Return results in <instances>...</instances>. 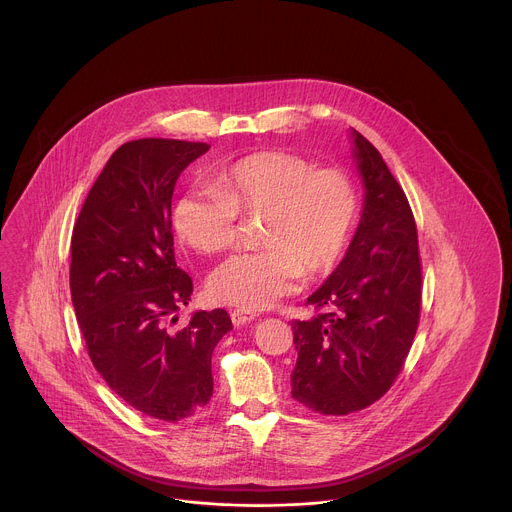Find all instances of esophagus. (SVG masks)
<instances>
[{
    "label": "esophagus",
    "instance_id": "esophagus-1",
    "mask_svg": "<svg viewBox=\"0 0 512 512\" xmlns=\"http://www.w3.org/2000/svg\"><path fill=\"white\" fill-rule=\"evenodd\" d=\"M230 319H232V323H234L236 327H240V325H246V323L254 321V319H256V313L246 311V309H234V311H230Z\"/></svg>",
    "mask_w": 512,
    "mask_h": 512
}]
</instances>
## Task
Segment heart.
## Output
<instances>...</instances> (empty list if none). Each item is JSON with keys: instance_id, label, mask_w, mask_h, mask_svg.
<instances>
[{"instance_id": "heart-1", "label": "heart", "mask_w": 512, "mask_h": 512, "mask_svg": "<svg viewBox=\"0 0 512 512\" xmlns=\"http://www.w3.org/2000/svg\"><path fill=\"white\" fill-rule=\"evenodd\" d=\"M240 219L260 217L256 252L226 260L209 280L215 301L248 311L292 293L303 274L331 272L359 217V195L337 167L313 169L286 151H258L220 169L209 189L183 195L171 213L187 248L215 256L228 250Z\"/></svg>"}]
</instances>
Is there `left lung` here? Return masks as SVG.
<instances>
[{
	"instance_id": "1",
	"label": "left lung",
	"mask_w": 512,
	"mask_h": 512,
	"mask_svg": "<svg viewBox=\"0 0 512 512\" xmlns=\"http://www.w3.org/2000/svg\"><path fill=\"white\" fill-rule=\"evenodd\" d=\"M365 181L357 234L327 282L307 297L309 321L293 319L292 396L323 416L380 400L402 372L422 307V260L410 203L378 149L353 130Z\"/></svg>"
}]
</instances>
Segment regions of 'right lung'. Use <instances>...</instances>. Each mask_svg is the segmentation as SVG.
<instances>
[{"instance_id": "1", "label": "right lung", "mask_w": 512, "mask_h": 512, "mask_svg": "<svg viewBox=\"0 0 512 512\" xmlns=\"http://www.w3.org/2000/svg\"><path fill=\"white\" fill-rule=\"evenodd\" d=\"M209 147L163 138L118 147L71 238V295L88 357L122 400L163 422L209 404L213 351L232 329L224 309L197 311L179 331L167 325L193 293L173 254L171 197Z\"/></svg>"}]
</instances>
